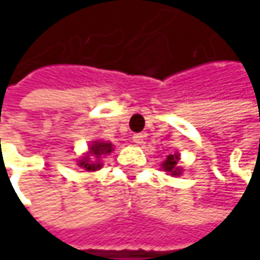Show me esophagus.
<instances>
[{
  "label": "esophagus",
  "mask_w": 260,
  "mask_h": 260,
  "mask_svg": "<svg viewBox=\"0 0 260 260\" xmlns=\"http://www.w3.org/2000/svg\"><path fill=\"white\" fill-rule=\"evenodd\" d=\"M133 142L135 143H137V145H142V143H145V135H142V133H137V135H135L133 137Z\"/></svg>",
  "instance_id": "34e87169"
}]
</instances>
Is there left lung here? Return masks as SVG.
<instances>
[{"mask_svg":"<svg viewBox=\"0 0 260 260\" xmlns=\"http://www.w3.org/2000/svg\"><path fill=\"white\" fill-rule=\"evenodd\" d=\"M178 160H179V156L176 155H169L166 157V160L162 164V168H164V171L165 172H169L171 175H179L181 174V169L176 166L178 164Z\"/></svg>","mask_w":260,"mask_h":260,"instance_id":"left-lung-1","label":"left lung"}]
</instances>
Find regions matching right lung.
Masks as SVG:
<instances>
[{
    "label": "right lung",
    "instance_id": "add662e5",
    "mask_svg": "<svg viewBox=\"0 0 260 260\" xmlns=\"http://www.w3.org/2000/svg\"><path fill=\"white\" fill-rule=\"evenodd\" d=\"M113 150L111 143H103V142H94L89 147V155H86L82 160H79V166L85 168L86 171H98L103 164L101 162H91L89 159H100L101 155H108Z\"/></svg>",
    "mask_w": 260,
    "mask_h": 260
}]
</instances>
